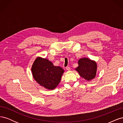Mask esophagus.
<instances>
[{
	"instance_id": "obj_1",
	"label": "esophagus",
	"mask_w": 123,
	"mask_h": 123,
	"mask_svg": "<svg viewBox=\"0 0 123 123\" xmlns=\"http://www.w3.org/2000/svg\"><path fill=\"white\" fill-rule=\"evenodd\" d=\"M66 69L68 71H69V70H71V68H70V67H67L66 68Z\"/></svg>"
}]
</instances>
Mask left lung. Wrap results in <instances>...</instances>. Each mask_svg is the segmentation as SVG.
<instances>
[{
  "label": "left lung",
  "mask_w": 123,
  "mask_h": 123,
  "mask_svg": "<svg viewBox=\"0 0 123 123\" xmlns=\"http://www.w3.org/2000/svg\"><path fill=\"white\" fill-rule=\"evenodd\" d=\"M79 66L75 70L80 75L87 80L94 79L97 71V64L95 61L88 58H80L78 61Z\"/></svg>",
  "instance_id": "obj_1"
}]
</instances>
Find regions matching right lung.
Instances as JSON below:
<instances>
[{
  "mask_svg": "<svg viewBox=\"0 0 123 123\" xmlns=\"http://www.w3.org/2000/svg\"><path fill=\"white\" fill-rule=\"evenodd\" d=\"M31 70L34 80L49 90H53L57 87L64 72L61 67L54 66L48 59L40 57L36 58Z\"/></svg>",
  "mask_w": 123,
  "mask_h": 123,
  "instance_id": "right-lung-1",
  "label": "right lung"
}]
</instances>
